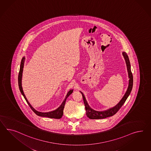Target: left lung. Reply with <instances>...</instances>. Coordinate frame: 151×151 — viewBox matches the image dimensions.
<instances>
[{
    "label": "left lung",
    "instance_id": "8db88e82",
    "mask_svg": "<svg viewBox=\"0 0 151 151\" xmlns=\"http://www.w3.org/2000/svg\"><path fill=\"white\" fill-rule=\"evenodd\" d=\"M123 56H124L125 63L127 65V70H128V77H129V85H128V89L125 93L124 96L122 99V100L119 101V102L118 104L116 105L114 107L112 108H109L107 110L102 111H97L93 109V108L90 107L87 101L85 99V96L84 93L80 91L82 94L83 100L85 104V109H86V116L89 118L91 119H104L107 118L109 116H113L114 115L116 112H118L122 106L123 105L125 101L127 100L128 96L130 94L132 91V86H133V77L132 74V71H131V66L130 63L128 55L125 52H122Z\"/></svg>",
    "mask_w": 151,
    "mask_h": 151
}]
</instances>
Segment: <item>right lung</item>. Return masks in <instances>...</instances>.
<instances>
[{"label": "right lung", "instance_id": "obj_1", "mask_svg": "<svg viewBox=\"0 0 151 151\" xmlns=\"http://www.w3.org/2000/svg\"><path fill=\"white\" fill-rule=\"evenodd\" d=\"M24 61H25V57H23V58H22V60H21V65H20L19 73V77H18V83H19V90L21 91V93H22V95L24 97V98L25 99L27 104L29 106V107L32 109V111L35 112L37 115L39 116L48 117V118H55V119H60L62 117L63 114V109L65 107V104L66 103V99L72 93H73V89L70 90V91L67 93L66 97H65V99L62 102V104H61L58 108L54 110V111H50V112H39V111L35 110V108L32 106V105L28 102V101L27 100V98H26L24 93H23V89H22V73H23V66H24Z\"/></svg>", "mask_w": 151, "mask_h": 151}]
</instances>
